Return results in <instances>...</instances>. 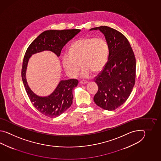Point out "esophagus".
Instances as JSON below:
<instances>
[{"label":"esophagus","instance_id":"34e87169","mask_svg":"<svg viewBox=\"0 0 161 161\" xmlns=\"http://www.w3.org/2000/svg\"><path fill=\"white\" fill-rule=\"evenodd\" d=\"M87 83V82L86 81V80H80V84H81V85L86 84V83Z\"/></svg>","mask_w":161,"mask_h":161}]
</instances>
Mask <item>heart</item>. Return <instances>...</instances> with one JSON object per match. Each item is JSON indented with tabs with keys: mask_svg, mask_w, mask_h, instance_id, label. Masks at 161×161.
<instances>
[{
	"mask_svg": "<svg viewBox=\"0 0 161 161\" xmlns=\"http://www.w3.org/2000/svg\"><path fill=\"white\" fill-rule=\"evenodd\" d=\"M108 56L109 47L105 40L102 38H82L72 44L69 53L63 55L62 63L67 74L72 78L79 73L81 64L80 75L87 78L92 72L97 73L103 70Z\"/></svg>",
	"mask_w": 161,
	"mask_h": 161,
	"instance_id": "b5f03b06",
	"label": "heart"
}]
</instances>
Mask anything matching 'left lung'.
Segmentation results:
<instances>
[{
    "instance_id": "left-lung-1",
    "label": "left lung",
    "mask_w": 161,
    "mask_h": 161,
    "mask_svg": "<svg viewBox=\"0 0 161 161\" xmlns=\"http://www.w3.org/2000/svg\"><path fill=\"white\" fill-rule=\"evenodd\" d=\"M109 47L108 61L94 79L98 90L94 97L97 105L103 109L114 110L130 96L136 78V59L130 44L124 35L112 27L101 26Z\"/></svg>"
}]
</instances>
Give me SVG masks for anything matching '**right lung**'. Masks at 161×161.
Masks as SVG:
<instances>
[{"label":"right lung","instance_id":"obj_1","mask_svg":"<svg viewBox=\"0 0 161 161\" xmlns=\"http://www.w3.org/2000/svg\"><path fill=\"white\" fill-rule=\"evenodd\" d=\"M80 31L76 29L45 31L31 43L25 52L21 71L25 88L33 106L46 116L56 117L69 109L72 103V90L78 85V80L75 79L61 80L51 95L44 97L37 96L29 88L26 79L29 59L33 54L43 51H51L59 56L63 47Z\"/></svg>","mask_w":161,"mask_h":161}]
</instances>
